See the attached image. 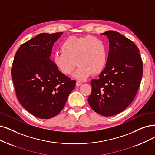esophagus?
Masks as SVG:
<instances>
[{
	"label": "esophagus",
	"mask_w": 155,
	"mask_h": 155,
	"mask_svg": "<svg viewBox=\"0 0 155 155\" xmlns=\"http://www.w3.org/2000/svg\"><path fill=\"white\" fill-rule=\"evenodd\" d=\"M82 84V82H80V81H77L76 82V85L77 87L78 86H81V85Z\"/></svg>",
	"instance_id": "esophagus-1"
}]
</instances>
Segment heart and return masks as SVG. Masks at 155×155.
Instances as JSON below:
<instances>
[{
  "label": "heart",
  "mask_w": 155,
  "mask_h": 155,
  "mask_svg": "<svg viewBox=\"0 0 155 155\" xmlns=\"http://www.w3.org/2000/svg\"><path fill=\"white\" fill-rule=\"evenodd\" d=\"M61 51L53 56L54 66L65 75L71 74L75 66H78L73 74L77 80H85L91 74H99L107 62L105 45L94 36H70L61 45Z\"/></svg>",
  "instance_id": "1"
}]
</instances>
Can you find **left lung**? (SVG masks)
Masks as SVG:
<instances>
[{"instance_id":"left-lung-1","label":"left lung","mask_w":155,"mask_h":155,"mask_svg":"<svg viewBox=\"0 0 155 155\" xmlns=\"http://www.w3.org/2000/svg\"><path fill=\"white\" fill-rule=\"evenodd\" d=\"M101 34L108 39L109 51L104 71L98 79L91 81L88 102L94 112L109 117L123 111L134 100L143 66L139 50L133 41L116 31Z\"/></svg>"}]
</instances>
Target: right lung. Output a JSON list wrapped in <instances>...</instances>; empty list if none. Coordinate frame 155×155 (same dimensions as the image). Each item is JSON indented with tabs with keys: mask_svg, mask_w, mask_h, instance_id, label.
I'll return each mask as SVG.
<instances>
[{
	"mask_svg": "<svg viewBox=\"0 0 155 155\" xmlns=\"http://www.w3.org/2000/svg\"><path fill=\"white\" fill-rule=\"evenodd\" d=\"M63 32L41 33L22 44L11 69L17 98L40 119H50L64 108L75 81L61 73L50 60L52 47Z\"/></svg>",
	"mask_w": 155,
	"mask_h": 155,
	"instance_id": "1",
	"label": "right lung"
}]
</instances>
